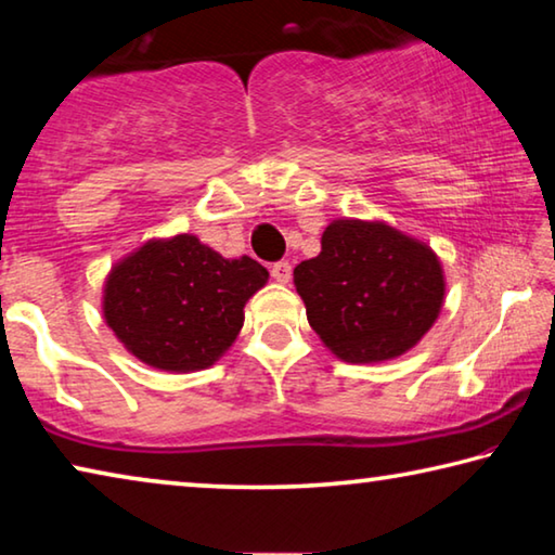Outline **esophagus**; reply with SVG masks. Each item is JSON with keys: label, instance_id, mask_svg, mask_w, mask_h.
Masks as SVG:
<instances>
[{"label": "esophagus", "instance_id": "obj_1", "mask_svg": "<svg viewBox=\"0 0 555 555\" xmlns=\"http://www.w3.org/2000/svg\"><path fill=\"white\" fill-rule=\"evenodd\" d=\"M271 276H274V281H279V284H288V281H291V264H288V261H276V264L271 267Z\"/></svg>", "mask_w": 555, "mask_h": 555}]
</instances>
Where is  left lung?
<instances>
[{
	"mask_svg": "<svg viewBox=\"0 0 555 555\" xmlns=\"http://www.w3.org/2000/svg\"><path fill=\"white\" fill-rule=\"evenodd\" d=\"M294 284L318 337L350 364L409 352L434 327L446 300L436 251L384 220H333L321 255L294 269Z\"/></svg>",
	"mask_w": 555,
	"mask_h": 555,
	"instance_id": "left-lung-1",
	"label": "left lung"
}]
</instances>
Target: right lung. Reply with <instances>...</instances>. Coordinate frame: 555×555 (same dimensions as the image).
Segmentation results:
<instances>
[{
    "label": "right lung",
    "mask_w": 555,
    "mask_h": 555,
    "mask_svg": "<svg viewBox=\"0 0 555 555\" xmlns=\"http://www.w3.org/2000/svg\"><path fill=\"white\" fill-rule=\"evenodd\" d=\"M269 281L251 257L224 259L195 234L149 240L109 269L102 315L154 370H208L244 325V304Z\"/></svg>",
    "instance_id": "1"
}]
</instances>
